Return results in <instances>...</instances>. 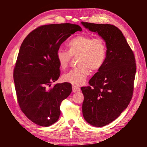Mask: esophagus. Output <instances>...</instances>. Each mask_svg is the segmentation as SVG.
I'll return each instance as SVG.
<instances>
[{"mask_svg":"<svg viewBox=\"0 0 147 147\" xmlns=\"http://www.w3.org/2000/svg\"><path fill=\"white\" fill-rule=\"evenodd\" d=\"M72 90H73V92H79L80 91V88L78 87V86H72Z\"/></svg>","mask_w":147,"mask_h":147,"instance_id":"34e87169","label":"esophagus"}]
</instances>
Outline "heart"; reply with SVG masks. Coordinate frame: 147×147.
<instances>
[{"mask_svg": "<svg viewBox=\"0 0 147 147\" xmlns=\"http://www.w3.org/2000/svg\"><path fill=\"white\" fill-rule=\"evenodd\" d=\"M68 52L59 49L56 53L58 65L61 69L69 65L71 57L77 56L78 66L63 76V80L74 85L80 86L86 82L91 69L98 71L106 59L107 49L102 38L88 35H78L67 43Z\"/></svg>", "mask_w": 147, "mask_h": 147, "instance_id": "obj_1", "label": "heart"}]
</instances>
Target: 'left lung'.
<instances>
[{
  "label": "left lung",
  "mask_w": 147,
  "mask_h": 147,
  "mask_svg": "<svg viewBox=\"0 0 147 147\" xmlns=\"http://www.w3.org/2000/svg\"><path fill=\"white\" fill-rule=\"evenodd\" d=\"M106 42L107 55L101 69L82 87V112L86 121L102 127L116 120L132 99L136 66L135 57L122 31L109 24L82 22Z\"/></svg>",
  "instance_id": "left-lung-1"
}]
</instances>
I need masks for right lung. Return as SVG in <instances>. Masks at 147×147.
<instances>
[{"label": "right lung", "mask_w": 147, "mask_h": 147, "mask_svg": "<svg viewBox=\"0 0 147 147\" xmlns=\"http://www.w3.org/2000/svg\"><path fill=\"white\" fill-rule=\"evenodd\" d=\"M82 28L71 23L40 26L22 43L13 72L18 103L22 112L37 125L49 126L59 118L61 102L72 91L67 82L48 90L60 76L56 53L60 45Z\"/></svg>", "instance_id": "add662e5"}]
</instances>
